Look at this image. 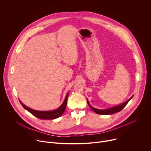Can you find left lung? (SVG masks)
<instances>
[{"label":"left lung","instance_id":"8db88e82","mask_svg":"<svg viewBox=\"0 0 151 151\" xmlns=\"http://www.w3.org/2000/svg\"><path fill=\"white\" fill-rule=\"evenodd\" d=\"M133 96H132L130 99H128V100H127L124 103H122V104H121L120 105L115 106V107H111V108L107 109H98L94 108V107H93V106H91V104H90V103H89L88 100H87V103H88V104L90 106V108L94 112H95L96 114H100V115H111V114H113L120 112L124 108V107L127 104L128 101H130L133 98Z\"/></svg>","mask_w":151,"mask_h":151}]
</instances>
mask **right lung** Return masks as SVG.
<instances>
[{
    "label": "right lung",
    "instance_id": "obj_1",
    "mask_svg": "<svg viewBox=\"0 0 151 151\" xmlns=\"http://www.w3.org/2000/svg\"><path fill=\"white\" fill-rule=\"evenodd\" d=\"M68 96H69V93L67 94L66 98L64 99L62 104L58 107L57 109H55L54 111H39L32 109L31 108H29V107L26 106V105H24L19 100V101L24 108L27 111H29L30 114H32L35 116L42 119H54L61 116L64 113V111H65Z\"/></svg>",
    "mask_w": 151,
    "mask_h": 151
}]
</instances>
